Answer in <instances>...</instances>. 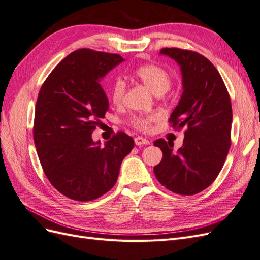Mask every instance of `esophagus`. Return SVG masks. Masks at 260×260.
<instances>
[{
	"label": "esophagus",
	"instance_id": "34e87169",
	"mask_svg": "<svg viewBox=\"0 0 260 260\" xmlns=\"http://www.w3.org/2000/svg\"><path fill=\"white\" fill-rule=\"evenodd\" d=\"M135 143L136 145H147L149 144V141L143 137H137L135 139Z\"/></svg>",
	"mask_w": 260,
	"mask_h": 260
}]
</instances>
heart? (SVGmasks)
<instances>
[{
  "instance_id": "1",
  "label": "heart",
  "mask_w": 260,
  "mask_h": 260,
  "mask_svg": "<svg viewBox=\"0 0 260 260\" xmlns=\"http://www.w3.org/2000/svg\"><path fill=\"white\" fill-rule=\"evenodd\" d=\"M135 75L138 79L144 83L147 88L156 95H161L166 92L171 84L169 74L160 66L147 64L138 67L135 70ZM125 94V82L121 79H117L112 88V100L115 104H120ZM155 119V116H135L131 119V124L140 130H147L151 122Z\"/></svg>"
}]
</instances>
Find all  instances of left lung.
<instances>
[{"mask_svg": "<svg viewBox=\"0 0 260 260\" xmlns=\"http://www.w3.org/2000/svg\"><path fill=\"white\" fill-rule=\"evenodd\" d=\"M174 59L182 76V95L169 121L186 128L183 145L159 139L154 142L162 152L154 174L169 191L194 195L218 177L231 145L232 106L229 93L216 67L203 55L176 48L160 50Z\"/></svg>", "mask_w": 260, "mask_h": 260, "instance_id": "1", "label": "left lung"}]
</instances>
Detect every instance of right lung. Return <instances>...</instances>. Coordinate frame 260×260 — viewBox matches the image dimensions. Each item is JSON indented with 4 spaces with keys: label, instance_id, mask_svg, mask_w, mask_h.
I'll use <instances>...</instances> for the list:
<instances>
[{
    "label": "right lung",
    "instance_id": "right-lung-1",
    "mask_svg": "<svg viewBox=\"0 0 260 260\" xmlns=\"http://www.w3.org/2000/svg\"><path fill=\"white\" fill-rule=\"evenodd\" d=\"M123 60L118 54L77 50L53 69L39 92L34 125L39 159L51 184L74 201H93L111 190L135 145L124 132L104 146L92 139L109 105L100 82Z\"/></svg>",
    "mask_w": 260,
    "mask_h": 260
}]
</instances>
